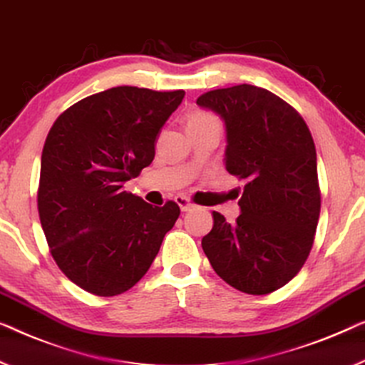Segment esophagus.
Returning a JSON list of instances; mask_svg holds the SVG:
<instances>
[{
    "mask_svg": "<svg viewBox=\"0 0 365 365\" xmlns=\"http://www.w3.org/2000/svg\"><path fill=\"white\" fill-rule=\"evenodd\" d=\"M177 205L180 206V210L182 211H190L192 208H195V205L192 203V201H190L188 198H185V197H177Z\"/></svg>",
    "mask_w": 365,
    "mask_h": 365,
    "instance_id": "34e87169",
    "label": "esophagus"
}]
</instances>
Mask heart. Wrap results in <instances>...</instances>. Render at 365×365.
<instances>
[{"label":"heart","mask_w":365,"mask_h":365,"mask_svg":"<svg viewBox=\"0 0 365 365\" xmlns=\"http://www.w3.org/2000/svg\"><path fill=\"white\" fill-rule=\"evenodd\" d=\"M211 121H216V119L213 114L206 111H195L188 119V123H211Z\"/></svg>","instance_id":"heart-1"}]
</instances>
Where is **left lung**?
Instances as JSON below:
<instances>
[{"label": "left lung", "mask_w": 365, "mask_h": 365, "mask_svg": "<svg viewBox=\"0 0 365 365\" xmlns=\"http://www.w3.org/2000/svg\"><path fill=\"white\" fill-rule=\"evenodd\" d=\"M197 105L225 121L226 170L246 182L236 225L213 211L201 247L226 284L267 295L300 272L314 241L322 193L312 133L295 108L254 85L211 90Z\"/></svg>", "instance_id": "left-lung-1"}]
</instances>
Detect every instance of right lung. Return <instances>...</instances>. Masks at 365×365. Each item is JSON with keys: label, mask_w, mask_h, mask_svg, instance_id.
Masks as SVG:
<instances>
[{"label": "right lung", "mask_w": 365, "mask_h": 365, "mask_svg": "<svg viewBox=\"0 0 365 365\" xmlns=\"http://www.w3.org/2000/svg\"><path fill=\"white\" fill-rule=\"evenodd\" d=\"M183 90L116 86L56 119L41 159L37 208L51 254L73 284L98 297L134 287L154 262L180 208L124 192L155 155V139Z\"/></svg>", "instance_id": "add662e5"}]
</instances>
